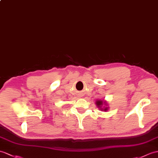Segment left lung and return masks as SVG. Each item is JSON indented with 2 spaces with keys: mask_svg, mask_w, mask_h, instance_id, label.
Listing matches in <instances>:
<instances>
[{
  "mask_svg": "<svg viewBox=\"0 0 158 158\" xmlns=\"http://www.w3.org/2000/svg\"><path fill=\"white\" fill-rule=\"evenodd\" d=\"M96 105H97V106H98V108H100L101 110H104V111H106V110H107L108 109V107L104 108H102V106H103L104 104L106 105V102H104L102 101V100H97V101L96 102ZM106 106H107V105H106Z\"/></svg>",
  "mask_w": 158,
  "mask_h": 158,
  "instance_id": "obj_1",
  "label": "left lung"
}]
</instances>
